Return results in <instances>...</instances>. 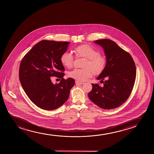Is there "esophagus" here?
Here are the masks:
<instances>
[{
    "mask_svg": "<svg viewBox=\"0 0 154 154\" xmlns=\"http://www.w3.org/2000/svg\"><path fill=\"white\" fill-rule=\"evenodd\" d=\"M75 83H76V84L77 85L84 84V82H79V81H78V80H76V81H75Z\"/></svg>",
    "mask_w": 154,
    "mask_h": 154,
    "instance_id": "esophagus-1",
    "label": "esophagus"
}]
</instances>
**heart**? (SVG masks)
I'll list each match as a JSON object with an SVG mask.
<instances>
[{
	"label": "heart",
	"instance_id": "heart-1",
	"mask_svg": "<svg viewBox=\"0 0 154 154\" xmlns=\"http://www.w3.org/2000/svg\"><path fill=\"white\" fill-rule=\"evenodd\" d=\"M76 57L86 58L85 61V68H75L68 72V76L78 81H85L93 75V73L98 75L103 72L106 65V59L100 55L99 51L88 44H83L74 49ZM60 60L63 65L67 68L72 67L75 57L72 54L64 52Z\"/></svg>",
	"mask_w": 154,
	"mask_h": 154
}]
</instances>
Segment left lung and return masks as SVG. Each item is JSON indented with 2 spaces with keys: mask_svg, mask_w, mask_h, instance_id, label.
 <instances>
[{
  "mask_svg": "<svg viewBox=\"0 0 154 154\" xmlns=\"http://www.w3.org/2000/svg\"><path fill=\"white\" fill-rule=\"evenodd\" d=\"M94 42L103 48L106 65L97 77L103 86L92 84L89 99L105 109L119 107L128 99L135 84L136 68L133 58L112 40L103 39Z\"/></svg>",
  "mask_w": 154,
  "mask_h": 154,
  "instance_id": "1",
  "label": "left lung"
}]
</instances>
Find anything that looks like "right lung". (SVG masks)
I'll list each match as a JSON object with an SVG mask.
<instances>
[{
	"label": "right lung",
	"instance_id": "1",
	"mask_svg": "<svg viewBox=\"0 0 154 154\" xmlns=\"http://www.w3.org/2000/svg\"><path fill=\"white\" fill-rule=\"evenodd\" d=\"M69 42L42 40L36 44L21 60L19 78L30 100L44 110H54L67 100L75 85L72 78L65 79V68L60 58L67 49ZM51 76L61 78L54 85Z\"/></svg>",
	"mask_w": 154,
	"mask_h": 154
}]
</instances>
